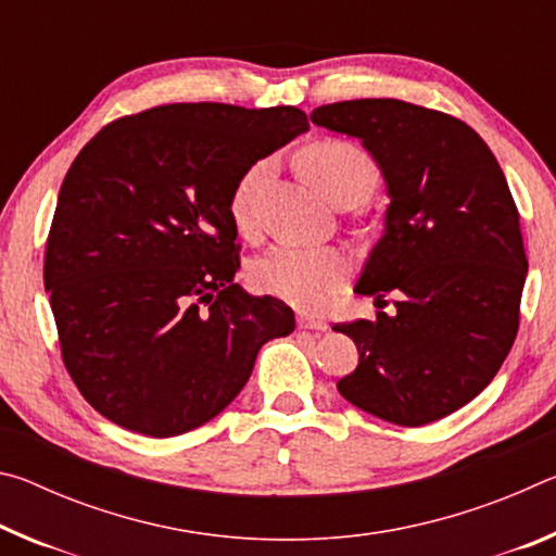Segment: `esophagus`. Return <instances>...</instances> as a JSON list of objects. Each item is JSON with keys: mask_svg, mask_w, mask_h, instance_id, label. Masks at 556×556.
I'll return each instance as SVG.
<instances>
[{"mask_svg": "<svg viewBox=\"0 0 556 556\" xmlns=\"http://www.w3.org/2000/svg\"><path fill=\"white\" fill-rule=\"evenodd\" d=\"M296 324H299V328H304V331H326V328H328V324L324 321V318L312 316V314H306V312H299Z\"/></svg>", "mask_w": 556, "mask_h": 556, "instance_id": "obj_1", "label": "esophagus"}]
</instances>
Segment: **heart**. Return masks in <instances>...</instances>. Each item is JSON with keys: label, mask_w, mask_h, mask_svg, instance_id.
<instances>
[{"label": "heart", "mask_w": 556, "mask_h": 556, "mask_svg": "<svg viewBox=\"0 0 556 556\" xmlns=\"http://www.w3.org/2000/svg\"><path fill=\"white\" fill-rule=\"evenodd\" d=\"M308 181L331 203L343 199L365 201L378 184V166L372 156L348 139H321L308 144L299 156ZM269 162L252 164L230 193V218L242 235L255 230V195ZM348 257L333 248H296L277 244L252 262L250 281L262 294L285 299L301 308H321L348 277Z\"/></svg>", "instance_id": "1"}]
</instances>
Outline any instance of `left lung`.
I'll return each mask as SVG.
<instances>
[{
  "mask_svg": "<svg viewBox=\"0 0 556 556\" xmlns=\"http://www.w3.org/2000/svg\"><path fill=\"white\" fill-rule=\"evenodd\" d=\"M312 122L361 139L390 195L355 294L378 304L394 291L397 312L333 326L361 353L338 392L392 425H429L481 394L515 343L520 213L488 144L444 112L368 98L316 108Z\"/></svg>",
  "mask_w": 556,
  "mask_h": 556,
  "instance_id": "8db88e82",
  "label": "left lung"
}]
</instances>
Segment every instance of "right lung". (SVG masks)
<instances>
[{
	"instance_id": "1",
	"label": "right lung",
	"mask_w": 556,
	"mask_h": 556,
	"mask_svg": "<svg viewBox=\"0 0 556 556\" xmlns=\"http://www.w3.org/2000/svg\"><path fill=\"white\" fill-rule=\"evenodd\" d=\"M308 129L291 105L176 102L102 127L63 178L43 285L75 388L144 437L211 421L294 312L250 296L230 193L252 164Z\"/></svg>"
}]
</instances>
